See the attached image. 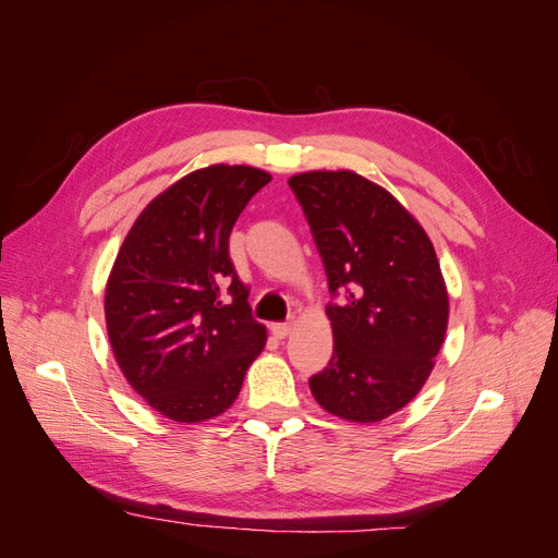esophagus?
<instances>
[{"label":"esophagus","instance_id":"obj_1","mask_svg":"<svg viewBox=\"0 0 558 558\" xmlns=\"http://www.w3.org/2000/svg\"><path fill=\"white\" fill-rule=\"evenodd\" d=\"M291 328H293V320H283V324H272L269 330H272V335L279 337V340H283V337L291 332Z\"/></svg>","mask_w":558,"mask_h":558}]
</instances>
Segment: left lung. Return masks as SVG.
I'll list each match as a JSON object with an SVG mask.
<instances>
[{
	"mask_svg": "<svg viewBox=\"0 0 558 558\" xmlns=\"http://www.w3.org/2000/svg\"><path fill=\"white\" fill-rule=\"evenodd\" d=\"M324 258L332 298V359L310 379L326 412L375 424L426 384L445 342L449 295L426 230L365 177L305 172L289 179Z\"/></svg>",
	"mask_w": 558,
	"mask_h": 558,
	"instance_id": "1",
	"label": "left lung"
}]
</instances>
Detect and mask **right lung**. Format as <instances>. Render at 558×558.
Listing matches in <instances>:
<instances>
[{
	"label": "right lung",
	"mask_w": 558,
	"mask_h": 558,
	"mask_svg": "<svg viewBox=\"0 0 558 558\" xmlns=\"http://www.w3.org/2000/svg\"><path fill=\"white\" fill-rule=\"evenodd\" d=\"M269 179L248 165L185 174L148 202L111 267L105 316L118 367L179 424L223 414L265 347L267 330L251 316L228 240Z\"/></svg>",
	"instance_id": "1"
}]
</instances>
